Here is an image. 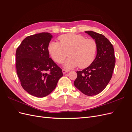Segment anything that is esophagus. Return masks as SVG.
<instances>
[{
	"label": "esophagus",
	"instance_id": "1",
	"mask_svg": "<svg viewBox=\"0 0 132 132\" xmlns=\"http://www.w3.org/2000/svg\"><path fill=\"white\" fill-rule=\"evenodd\" d=\"M62 71H63V73L64 74H65L66 73L68 72V70H67V69H63L62 70Z\"/></svg>",
	"mask_w": 132,
	"mask_h": 132
}]
</instances>
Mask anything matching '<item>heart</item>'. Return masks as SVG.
<instances>
[{
	"instance_id": "heart-1",
	"label": "heart",
	"mask_w": 132,
	"mask_h": 132,
	"mask_svg": "<svg viewBox=\"0 0 132 132\" xmlns=\"http://www.w3.org/2000/svg\"><path fill=\"white\" fill-rule=\"evenodd\" d=\"M59 43L51 42L48 51L54 61L58 64L64 61L68 55L64 67L68 69L78 66L85 68L94 61L97 51L96 42L92 38H86L81 35L67 34L58 37Z\"/></svg>"
}]
</instances>
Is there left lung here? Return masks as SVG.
<instances>
[{
    "label": "left lung",
    "mask_w": 132,
    "mask_h": 132,
    "mask_svg": "<svg viewBox=\"0 0 132 132\" xmlns=\"http://www.w3.org/2000/svg\"><path fill=\"white\" fill-rule=\"evenodd\" d=\"M95 39L97 45V55L90 66L77 71L74 84L87 96L100 94L105 89L112 77L116 63L113 47L104 36L94 31H85Z\"/></svg>",
    "instance_id": "8db88e82"
}]
</instances>
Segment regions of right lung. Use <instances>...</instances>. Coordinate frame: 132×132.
Returning a JSON list of instances; mask_svg holds the SVG:
<instances>
[{"instance_id":"right-lung-1","label":"right lung","mask_w":132,"mask_h":132,"mask_svg":"<svg viewBox=\"0 0 132 132\" xmlns=\"http://www.w3.org/2000/svg\"><path fill=\"white\" fill-rule=\"evenodd\" d=\"M52 38L48 32L29 36L16 51V68L21 85L37 97L52 92L63 76L62 69L50 57L48 45Z\"/></svg>"}]
</instances>
